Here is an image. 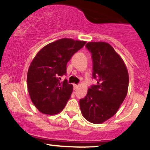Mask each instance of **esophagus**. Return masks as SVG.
<instances>
[{
  "instance_id": "esophagus-1",
  "label": "esophagus",
  "mask_w": 150,
  "mask_h": 150,
  "mask_svg": "<svg viewBox=\"0 0 150 150\" xmlns=\"http://www.w3.org/2000/svg\"><path fill=\"white\" fill-rule=\"evenodd\" d=\"M74 90H76V89H78V88L79 87L78 85H75V84H74Z\"/></svg>"
}]
</instances>
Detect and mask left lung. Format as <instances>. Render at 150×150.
Instances as JSON below:
<instances>
[{
    "mask_svg": "<svg viewBox=\"0 0 150 150\" xmlns=\"http://www.w3.org/2000/svg\"><path fill=\"white\" fill-rule=\"evenodd\" d=\"M86 47L91 52L93 77L98 79V85L91 86L80 100V108L87 120L101 124L116 114L125 99L129 75L120 55L109 43L90 42Z\"/></svg>",
    "mask_w": 150,
    "mask_h": 150,
    "instance_id": "obj_1",
    "label": "left lung"
}]
</instances>
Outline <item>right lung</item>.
Returning <instances> with one entry per match:
<instances>
[{
    "mask_svg": "<svg viewBox=\"0 0 150 150\" xmlns=\"http://www.w3.org/2000/svg\"><path fill=\"white\" fill-rule=\"evenodd\" d=\"M86 41L62 38L44 46L36 54L28 68V90L30 99L40 112L53 115L60 112L70 99L73 90L67 80V63L81 49Z\"/></svg>",
    "mask_w": 150,
    "mask_h": 150,
    "instance_id": "add662e5",
    "label": "right lung"
}]
</instances>
